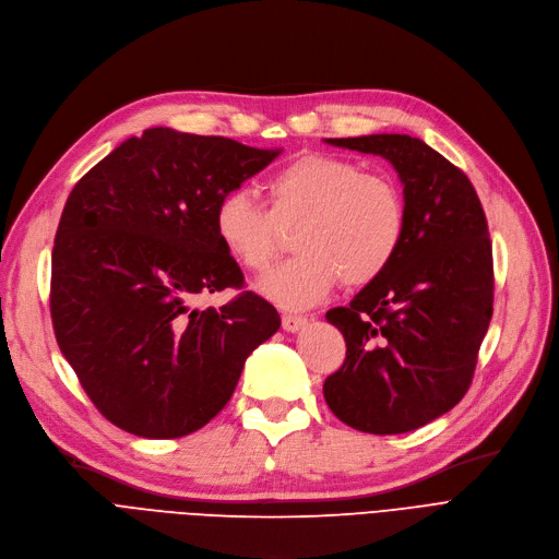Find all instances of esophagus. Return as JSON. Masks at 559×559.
Masks as SVG:
<instances>
[{
	"mask_svg": "<svg viewBox=\"0 0 559 559\" xmlns=\"http://www.w3.org/2000/svg\"><path fill=\"white\" fill-rule=\"evenodd\" d=\"M307 325V319L305 317H296V314H284L282 317V328L286 330V332H298V330H302Z\"/></svg>",
	"mask_w": 559,
	"mask_h": 559,
	"instance_id": "34e87169",
	"label": "esophagus"
}]
</instances>
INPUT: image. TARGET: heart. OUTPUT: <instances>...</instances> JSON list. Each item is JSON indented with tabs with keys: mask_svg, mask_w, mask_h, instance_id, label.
<instances>
[{
	"mask_svg": "<svg viewBox=\"0 0 559 559\" xmlns=\"http://www.w3.org/2000/svg\"><path fill=\"white\" fill-rule=\"evenodd\" d=\"M271 211L245 188L219 197L215 238L245 271L261 273L280 242L277 225H300L298 257L259 280V294L273 305L300 311L323 302L344 277L360 286L381 277L406 231L404 194L381 174H365L353 160L311 153L288 163L267 181Z\"/></svg>",
	"mask_w": 559,
	"mask_h": 559,
	"instance_id": "b5f03b06",
	"label": "heart"
}]
</instances>
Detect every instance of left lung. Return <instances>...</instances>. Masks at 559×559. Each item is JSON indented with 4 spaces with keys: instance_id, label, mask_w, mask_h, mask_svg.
Here are the masks:
<instances>
[{
    "instance_id": "1",
    "label": "left lung",
    "mask_w": 559,
    "mask_h": 559,
    "mask_svg": "<svg viewBox=\"0 0 559 559\" xmlns=\"http://www.w3.org/2000/svg\"><path fill=\"white\" fill-rule=\"evenodd\" d=\"M385 158L404 186L406 231L388 271L325 319L346 360L325 378L330 411L348 427L408 433L452 411L471 388L493 314V252L479 197L438 151L411 135L325 140Z\"/></svg>"
}]
</instances>
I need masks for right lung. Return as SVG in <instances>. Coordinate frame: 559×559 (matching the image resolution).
Listing matches in <instances>:
<instances>
[{"mask_svg":"<svg viewBox=\"0 0 559 559\" xmlns=\"http://www.w3.org/2000/svg\"><path fill=\"white\" fill-rule=\"evenodd\" d=\"M282 148L148 128L86 171L52 250L57 344L96 408L140 438L202 429L231 399L248 355L280 330L277 309L240 294L199 309V294L240 286L213 229L219 197Z\"/></svg>","mask_w":559,"mask_h":559,"instance_id":"obj_1","label":"right lung"}]
</instances>
